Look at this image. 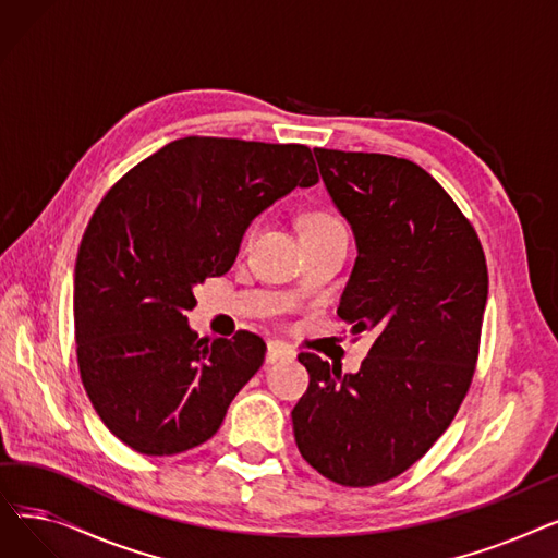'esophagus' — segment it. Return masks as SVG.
I'll return each mask as SVG.
<instances>
[{
	"label": "esophagus",
	"instance_id": "1",
	"mask_svg": "<svg viewBox=\"0 0 558 558\" xmlns=\"http://www.w3.org/2000/svg\"><path fill=\"white\" fill-rule=\"evenodd\" d=\"M296 357V350L291 348L289 343H282L278 339H269L267 341V362L274 364L278 360H294Z\"/></svg>",
	"mask_w": 558,
	"mask_h": 558
}]
</instances>
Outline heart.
<instances>
[{
	"instance_id": "b5f03b06",
	"label": "heart",
	"mask_w": 558,
	"mask_h": 558,
	"mask_svg": "<svg viewBox=\"0 0 558 558\" xmlns=\"http://www.w3.org/2000/svg\"><path fill=\"white\" fill-rule=\"evenodd\" d=\"M341 226V221L337 219V217H332L330 213H310L307 217H305V221H303V234H320V232H328V230H335V228H339ZM253 232H255V228H251L248 230V234H246V240H251L253 238Z\"/></svg>"
}]
</instances>
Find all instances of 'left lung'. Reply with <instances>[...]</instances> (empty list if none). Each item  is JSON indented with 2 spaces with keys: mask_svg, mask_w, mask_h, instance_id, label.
I'll list each match as a JSON object with an SVG mask.
<instances>
[{
  "mask_svg": "<svg viewBox=\"0 0 558 558\" xmlns=\"http://www.w3.org/2000/svg\"><path fill=\"white\" fill-rule=\"evenodd\" d=\"M353 228L357 259L337 314L375 341L357 373L314 353L291 412L303 459L341 486H375L416 463L471 387L488 296L475 228L412 160L314 149Z\"/></svg>",
  "mask_w": 558,
  "mask_h": 558,
  "instance_id": "8db88e82",
  "label": "left lung"
}]
</instances>
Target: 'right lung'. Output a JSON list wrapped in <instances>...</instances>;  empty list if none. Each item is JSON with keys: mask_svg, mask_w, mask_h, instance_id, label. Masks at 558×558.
<instances>
[{"mask_svg": "<svg viewBox=\"0 0 558 558\" xmlns=\"http://www.w3.org/2000/svg\"><path fill=\"white\" fill-rule=\"evenodd\" d=\"M316 183L303 144L192 135L104 196L76 255L74 337L85 393L122 444L165 457L215 436L267 345L246 330L198 339L194 287L232 267L259 213Z\"/></svg>", "mask_w": 558, "mask_h": 558, "instance_id": "right-lung-1", "label": "right lung"}]
</instances>
